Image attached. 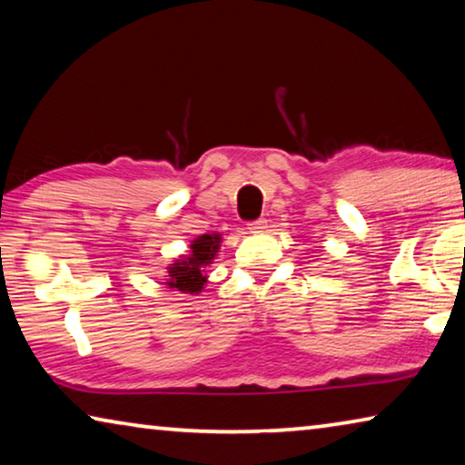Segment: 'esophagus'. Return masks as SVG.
<instances>
[{
  "mask_svg": "<svg viewBox=\"0 0 465 465\" xmlns=\"http://www.w3.org/2000/svg\"><path fill=\"white\" fill-rule=\"evenodd\" d=\"M266 219H256V222H252V223H248V230L252 232V233H261V232H264L266 230Z\"/></svg>",
  "mask_w": 465,
  "mask_h": 465,
  "instance_id": "1",
  "label": "esophagus"
}]
</instances>
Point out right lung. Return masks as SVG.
Here are the masks:
<instances>
[{"label": "right lung", "mask_w": 465, "mask_h": 465, "mask_svg": "<svg viewBox=\"0 0 465 465\" xmlns=\"http://www.w3.org/2000/svg\"><path fill=\"white\" fill-rule=\"evenodd\" d=\"M222 233H203L194 238L186 254H180L168 266L166 285L172 291L186 295H199L207 282V269L213 264L219 248H222Z\"/></svg>", "instance_id": "add662e5"}]
</instances>
